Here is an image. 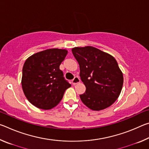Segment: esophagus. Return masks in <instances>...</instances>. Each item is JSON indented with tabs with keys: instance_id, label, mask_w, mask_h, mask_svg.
<instances>
[{
	"instance_id": "esophagus-1",
	"label": "esophagus",
	"mask_w": 149,
	"mask_h": 149,
	"mask_svg": "<svg viewBox=\"0 0 149 149\" xmlns=\"http://www.w3.org/2000/svg\"><path fill=\"white\" fill-rule=\"evenodd\" d=\"M79 82H80V79L79 78V77H77V76H75L74 77V79L72 80L73 85H76L77 84H79Z\"/></svg>"
}]
</instances>
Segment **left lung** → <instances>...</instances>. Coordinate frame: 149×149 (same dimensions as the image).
Segmentation results:
<instances>
[{
    "label": "left lung",
    "mask_w": 149,
    "mask_h": 149,
    "mask_svg": "<svg viewBox=\"0 0 149 149\" xmlns=\"http://www.w3.org/2000/svg\"><path fill=\"white\" fill-rule=\"evenodd\" d=\"M72 53L79 63L80 77L86 87L80 95L83 103L92 110L110 107L120 96L123 77L118 62L112 55L97 48L75 47Z\"/></svg>",
    "instance_id": "8db88e82"
}]
</instances>
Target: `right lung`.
<instances>
[{"label": "right lung", "instance_id": "obj_1", "mask_svg": "<svg viewBox=\"0 0 149 149\" xmlns=\"http://www.w3.org/2000/svg\"><path fill=\"white\" fill-rule=\"evenodd\" d=\"M67 54L65 49H50L37 52L26 60L22 70V89L35 107L51 109L60 102L65 91L71 87L60 70Z\"/></svg>", "mask_w": 149, "mask_h": 149}]
</instances>
